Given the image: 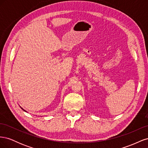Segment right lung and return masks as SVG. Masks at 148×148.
Masks as SVG:
<instances>
[{
	"label": "right lung",
	"mask_w": 148,
	"mask_h": 148,
	"mask_svg": "<svg viewBox=\"0 0 148 148\" xmlns=\"http://www.w3.org/2000/svg\"><path fill=\"white\" fill-rule=\"evenodd\" d=\"M21 109H22V108H21ZM23 109V110H24V111H25V112H26V110H24V109Z\"/></svg>",
	"instance_id": "obj_1"
}]
</instances>
